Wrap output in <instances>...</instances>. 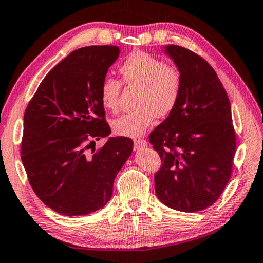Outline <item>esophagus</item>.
I'll return each instance as SVG.
<instances>
[{
    "label": "esophagus",
    "mask_w": 263,
    "mask_h": 263,
    "mask_svg": "<svg viewBox=\"0 0 263 263\" xmlns=\"http://www.w3.org/2000/svg\"><path fill=\"white\" fill-rule=\"evenodd\" d=\"M147 145V142L145 139H135V147L136 149H142V147H145Z\"/></svg>",
    "instance_id": "esophagus-1"
}]
</instances>
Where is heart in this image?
Listing matches in <instances>:
<instances>
[{
	"instance_id": "obj_1",
	"label": "heart",
	"mask_w": 263,
	"mask_h": 263,
	"mask_svg": "<svg viewBox=\"0 0 263 263\" xmlns=\"http://www.w3.org/2000/svg\"><path fill=\"white\" fill-rule=\"evenodd\" d=\"M119 71L124 84L138 88L137 108L114 119L112 128L118 136L139 137L153 125L156 116L167 117L175 108L182 89V76L175 66L167 65L161 58L143 51L131 53ZM120 91L119 81L105 77L100 86L103 107L112 112L117 110Z\"/></svg>"
}]
</instances>
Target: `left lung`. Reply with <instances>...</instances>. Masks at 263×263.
Returning a JSON list of instances; mask_svg holds the SVG:
<instances>
[{"mask_svg":"<svg viewBox=\"0 0 263 263\" xmlns=\"http://www.w3.org/2000/svg\"><path fill=\"white\" fill-rule=\"evenodd\" d=\"M182 76L179 102L150 133L161 157L155 191L170 209L198 212L218 200L231 177L236 133L231 106L216 71L182 46H165Z\"/></svg>","mask_w":263,"mask_h":263,"instance_id":"1","label":"left lung"}]
</instances>
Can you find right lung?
Segmentation results:
<instances>
[{
	"mask_svg": "<svg viewBox=\"0 0 263 263\" xmlns=\"http://www.w3.org/2000/svg\"><path fill=\"white\" fill-rule=\"evenodd\" d=\"M119 56L113 45L75 50L39 84L24 116L21 160L40 200L64 216H84L112 198L113 183L132 153L127 137H110L100 86Z\"/></svg>",
	"mask_w": 263,
	"mask_h": 263,
	"instance_id": "1",
	"label": "right lung"
}]
</instances>
